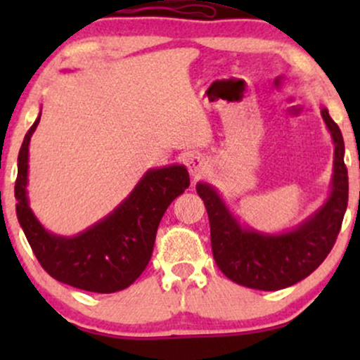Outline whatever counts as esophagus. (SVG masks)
<instances>
[{
  "label": "esophagus",
  "mask_w": 360,
  "mask_h": 360,
  "mask_svg": "<svg viewBox=\"0 0 360 360\" xmlns=\"http://www.w3.org/2000/svg\"><path fill=\"white\" fill-rule=\"evenodd\" d=\"M186 166H188V171L191 172L194 177H198L206 172V169H208V160H206L201 154H191L186 159Z\"/></svg>",
  "instance_id": "obj_1"
}]
</instances>
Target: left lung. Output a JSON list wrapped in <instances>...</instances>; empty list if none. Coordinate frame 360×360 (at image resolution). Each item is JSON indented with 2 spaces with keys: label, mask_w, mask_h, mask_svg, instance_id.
<instances>
[{
  "label": "left lung",
  "mask_w": 360,
  "mask_h": 360,
  "mask_svg": "<svg viewBox=\"0 0 360 360\" xmlns=\"http://www.w3.org/2000/svg\"><path fill=\"white\" fill-rule=\"evenodd\" d=\"M321 117L335 143L332 196L315 217L292 232L271 237L242 230L212 186H196L208 212L214 262L233 283L260 291L292 286L308 278L335 245L349 201V174L340 128L325 108Z\"/></svg>",
  "instance_id": "obj_1"
}]
</instances>
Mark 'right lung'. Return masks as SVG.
I'll list each match as a JSON object with an SVG mask.
<instances>
[{"label":"right lung","mask_w":360,"mask_h":360,"mask_svg":"<svg viewBox=\"0 0 360 360\" xmlns=\"http://www.w3.org/2000/svg\"><path fill=\"white\" fill-rule=\"evenodd\" d=\"M39 120L25 135L15 181L16 217L37 260L53 279L91 292H117L142 274L154 250L167 206L189 186L183 166L148 171L108 218L72 238L47 233L27 201L28 143Z\"/></svg>","instance_id":"add662e5"}]
</instances>
